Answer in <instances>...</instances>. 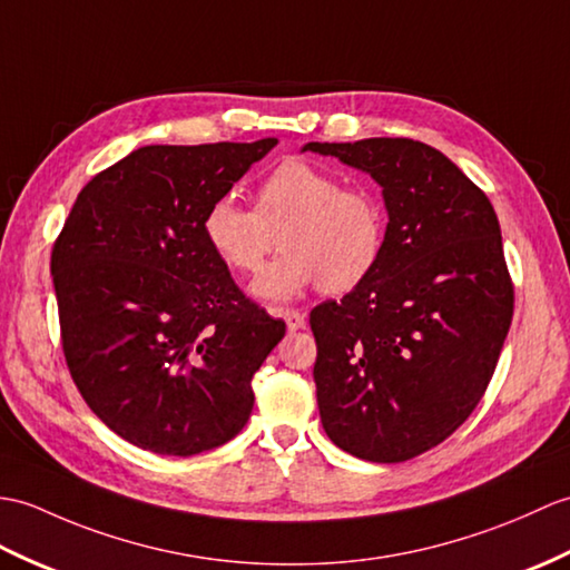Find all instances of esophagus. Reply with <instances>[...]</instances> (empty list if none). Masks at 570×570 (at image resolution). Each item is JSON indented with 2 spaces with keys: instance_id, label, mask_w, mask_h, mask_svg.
Instances as JSON below:
<instances>
[{
  "instance_id": "1",
  "label": "esophagus",
  "mask_w": 570,
  "mask_h": 570,
  "mask_svg": "<svg viewBox=\"0 0 570 570\" xmlns=\"http://www.w3.org/2000/svg\"><path fill=\"white\" fill-rule=\"evenodd\" d=\"M279 315L286 321V327L291 330V333H296V330L306 327V315L294 311V308H286V311H279Z\"/></svg>"
}]
</instances>
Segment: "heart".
Here are the masks:
<instances>
[{
	"label": "heart",
	"mask_w": 570,
	"mask_h": 570,
	"mask_svg": "<svg viewBox=\"0 0 570 570\" xmlns=\"http://www.w3.org/2000/svg\"><path fill=\"white\" fill-rule=\"evenodd\" d=\"M279 235L284 255L264 269L253 294L286 301L321 284L347 294L364 284L386 245V216L379 198L362 187H342L323 167L286 160L255 191V210L216 198L204 214V237L225 267L255 274Z\"/></svg>",
	"instance_id": "obj_1"
}]
</instances>
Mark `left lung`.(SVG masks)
<instances>
[{"label": "left lung", "instance_id": "1", "mask_svg": "<svg viewBox=\"0 0 570 570\" xmlns=\"http://www.w3.org/2000/svg\"><path fill=\"white\" fill-rule=\"evenodd\" d=\"M366 171L386 206L376 269L311 313L325 434L399 464L444 442L491 381L512 323V284L488 196L446 155L410 138L306 142Z\"/></svg>", "mask_w": 570, "mask_h": 570}]
</instances>
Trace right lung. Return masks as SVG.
I'll use <instances>...</instances> for the list:
<instances>
[{
    "mask_svg": "<svg viewBox=\"0 0 570 570\" xmlns=\"http://www.w3.org/2000/svg\"><path fill=\"white\" fill-rule=\"evenodd\" d=\"M276 142L145 145L99 171L65 220L50 257L65 360L130 444L194 456L253 413V376L286 323L235 286L204 214Z\"/></svg>",
    "mask_w": 570,
    "mask_h": 570,
    "instance_id": "add662e5",
    "label": "right lung"
}]
</instances>
